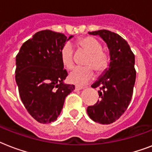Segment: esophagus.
<instances>
[{
  "label": "esophagus",
  "instance_id": "esophagus-1",
  "mask_svg": "<svg viewBox=\"0 0 152 152\" xmlns=\"http://www.w3.org/2000/svg\"><path fill=\"white\" fill-rule=\"evenodd\" d=\"M83 88H84V87H82V86H76V87H75V90L80 91V90H82V89H83Z\"/></svg>",
  "mask_w": 152,
  "mask_h": 152
}]
</instances>
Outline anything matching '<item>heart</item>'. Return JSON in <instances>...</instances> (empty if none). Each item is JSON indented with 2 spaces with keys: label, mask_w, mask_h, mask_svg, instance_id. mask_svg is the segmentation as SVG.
I'll return each instance as SVG.
<instances>
[{
  "label": "heart",
  "mask_w": 152,
  "mask_h": 152,
  "mask_svg": "<svg viewBox=\"0 0 152 152\" xmlns=\"http://www.w3.org/2000/svg\"><path fill=\"white\" fill-rule=\"evenodd\" d=\"M79 46L90 54L85 64L89 66L76 67L69 73V80L77 85L85 84L94 77V69L98 72L103 71L108 64V56L102 50V45L93 37H85L79 40ZM61 60L66 69H72L74 65V50L70 42H66L61 50ZM91 66H90V65Z\"/></svg>",
  "instance_id": "1"
}]
</instances>
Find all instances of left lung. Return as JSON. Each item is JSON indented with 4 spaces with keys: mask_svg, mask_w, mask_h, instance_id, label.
Segmentation results:
<instances>
[{
    "mask_svg": "<svg viewBox=\"0 0 152 152\" xmlns=\"http://www.w3.org/2000/svg\"><path fill=\"white\" fill-rule=\"evenodd\" d=\"M88 34L99 35L106 42L110 62L91 85L100 87V100L88 106L87 112L95 122L108 125L118 120L130 103L136 81L135 56L127 42L114 32L99 30Z\"/></svg>",
    "mask_w": 152,
    "mask_h": 152,
    "instance_id": "left-lung-1",
    "label": "left lung"
}]
</instances>
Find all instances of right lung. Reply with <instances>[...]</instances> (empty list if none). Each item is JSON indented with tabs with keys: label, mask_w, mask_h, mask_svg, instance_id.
Wrapping results in <instances>:
<instances>
[{
	"label": "right lung",
	"mask_w": 152,
	"mask_h": 152,
	"mask_svg": "<svg viewBox=\"0 0 152 152\" xmlns=\"http://www.w3.org/2000/svg\"><path fill=\"white\" fill-rule=\"evenodd\" d=\"M73 35L44 30L23 44L15 57V82L28 113L40 123L57 120L64 99L75 89L64 80L68 72L61 50Z\"/></svg>",
	"instance_id": "1"
}]
</instances>
